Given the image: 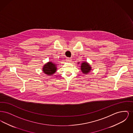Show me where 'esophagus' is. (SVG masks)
<instances>
[{
  "label": "esophagus",
  "instance_id": "1",
  "mask_svg": "<svg viewBox=\"0 0 133 133\" xmlns=\"http://www.w3.org/2000/svg\"><path fill=\"white\" fill-rule=\"evenodd\" d=\"M66 60H67V62H70L72 61V59L71 58H67Z\"/></svg>",
  "mask_w": 133,
  "mask_h": 133
}]
</instances>
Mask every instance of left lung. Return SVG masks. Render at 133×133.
Returning a JSON list of instances; mask_svg holds the SVG:
<instances>
[{
  "instance_id": "1",
  "label": "left lung",
  "mask_w": 133,
  "mask_h": 133,
  "mask_svg": "<svg viewBox=\"0 0 133 133\" xmlns=\"http://www.w3.org/2000/svg\"><path fill=\"white\" fill-rule=\"evenodd\" d=\"M81 70L84 74H87L91 70V67L87 62H84L81 63Z\"/></svg>"
}]
</instances>
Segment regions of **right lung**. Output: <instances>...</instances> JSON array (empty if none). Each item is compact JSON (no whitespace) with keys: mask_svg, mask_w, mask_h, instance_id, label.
Segmentation results:
<instances>
[{"mask_svg":"<svg viewBox=\"0 0 133 133\" xmlns=\"http://www.w3.org/2000/svg\"><path fill=\"white\" fill-rule=\"evenodd\" d=\"M42 69L45 74L51 76L56 72V64L52 63V62H49L45 64Z\"/></svg>","mask_w":133,"mask_h":133,"instance_id":"add662e5","label":"right lung"}]
</instances>
